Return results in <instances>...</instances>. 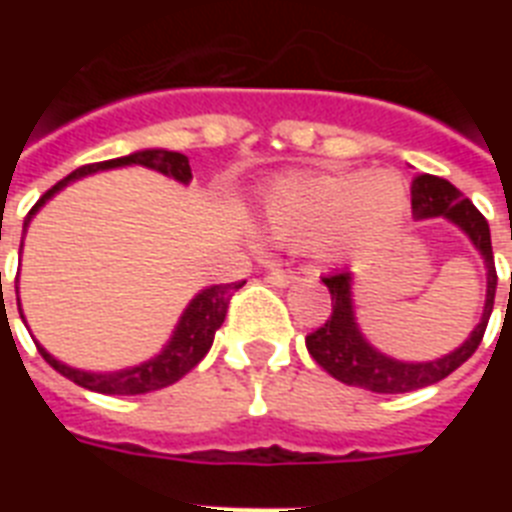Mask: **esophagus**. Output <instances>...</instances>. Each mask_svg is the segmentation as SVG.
Returning <instances> with one entry per match:
<instances>
[{
	"mask_svg": "<svg viewBox=\"0 0 512 512\" xmlns=\"http://www.w3.org/2000/svg\"><path fill=\"white\" fill-rule=\"evenodd\" d=\"M265 281H268V284H273V287H289V284H295V281H300V273L273 268V271H268Z\"/></svg>",
	"mask_w": 512,
	"mask_h": 512,
	"instance_id": "esophagus-1",
	"label": "esophagus"
}]
</instances>
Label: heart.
Returning a JSON list of instances; mask_svg holds the SVG:
<instances>
[{
  "instance_id": "obj_1",
  "label": "heart",
  "mask_w": 512,
  "mask_h": 512,
  "mask_svg": "<svg viewBox=\"0 0 512 512\" xmlns=\"http://www.w3.org/2000/svg\"><path fill=\"white\" fill-rule=\"evenodd\" d=\"M409 193L393 172L289 175L265 199V231L281 244H311L340 255L404 220Z\"/></svg>"
}]
</instances>
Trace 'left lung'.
I'll return each mask as SVG.
<instances>
[{
  "label": "left lung",
  "mask_w": 512,
  "mask_h": 512,
  "mask_svg": "<svg viewBox=\"0 0 512 512\" xmlns=\"http://www.w3.org/2000/svg\"><path fill=\"white\" fill-rule=\"evenodd\" d=\"M412 209L414 217H449L462 231L468 233L470 241L476 244L478 252L484 255V263L489 268V289H486L484 319L473 329L470 340H465L462 348H457L449 356L428 361V364H404L393 358L382 356L361 337L353 319V305H350V271L324 276L329 295H332V316L324 327L305 337L308 353L313 361L327 369L335 380L366 388L372 393H409V390L428 388L433 382H441L444 377L468 361L476 348L484 340L486 324L494 308V292H497V268H494L492 233L486 217L473 207V201L465 199L449 180L436 175H420L412 185Z\"/></svg>",
  "instance_id": "1"
}]
</instances>
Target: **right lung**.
<instances>
[{"mask_svg":"<svg viewBox=\"0 0 512 512\" xmlns=\"http://www.w3.org/2000/svg\"><path fill=\"white\" fill-rule=\"evenodd\" d=\"M124 164H143V167H151V170L175 177L180 183H188V180H191L188 156L177 154V151H162V148L138 151V154L132 156H122V159H108V162L84 164V167H79V170L71 172L68 177H63L60 183L52 185L50 191L36 201L34 207H31V212L26 215V220H23V228L31 223V215H34L36 209L42 207L52 193L60 191L68 180L90 175V172L108 170V167H124ZM244 284H247V281L217 284V287L204 289L201 295L193 297V303L185 308L183 319H180L175 335H172V342L164 348L162 356H156L154 361H148V364L143 366H135V369H124V372L114 374L79 372V369H71V366L55 361V358H52L44 348H39V345H36V348H39L42 358L55 369V372L63 374L66 380L76 382L79 388L95 390V393H106V396H138V393H151V390L167 388V385L177 382L183 374L191 372L201 358L207 356L209 348H212V340H215V332L225 321V313H228V303H231L233 292H239Z\"/></svg>","mask_w":512,"mask_h":512,"instance_id":"1","label":"right lung"}]
</instances>
